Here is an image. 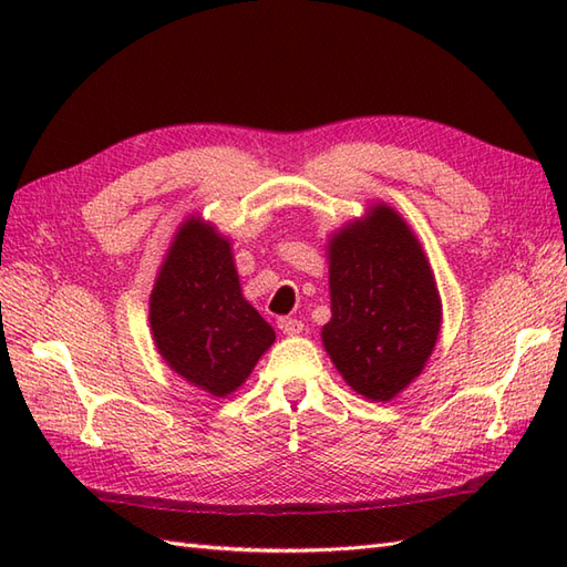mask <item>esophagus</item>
Returning a JSON list of instances; mask_svg holds the SVG:
<instances>
[{
	"instance_id": "1",
	"label": "esophagus",
	"mask_w": 567,
	"mask_h": 567,
	"mask_svg": "<svg viewBox=\"0 0 567 567\" xmlns=\"http://www.w3.org/2000/svg\"><path fill=\"white\" fill-rule=\"evenodd\" d=\"M277 327H280V331L285 336H299L305 331V323L297 321V319H280V321H277Z\"/></svg>"
}]
</instances>
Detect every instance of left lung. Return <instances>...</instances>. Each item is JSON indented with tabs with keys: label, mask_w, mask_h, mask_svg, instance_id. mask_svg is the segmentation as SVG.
I'll return each mask as SVG.
<instances>
[{
	"label": "left lung",
	"mask_w": 567,
	"mask_h": 567,
	"mask_svg": "<svg viewBox=\"0 0 567 567\" xmlns=\"http://www.w3.org/2000/svg\"><path fill=\"white\" fill-rule=\"evenodd\" d=\"M331 321L321 343L348 388L390 402L412 384L441 331V295L412 226L390 204H370L327 244Z\"/></svg>",
	"instance_id": "obj_1"
}]
</instances>
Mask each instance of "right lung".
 Returning <instances> with one entry per match:
<instances>
[{
  "instance_id": "add662e5",
  "label": "right lung",
  "mask_w": 567,
  "mask_h": 567,
  "mask_svg": "<svg viewBox=\"0 0 567 567\" xmlns=\"http://www.w3.org/2000/svg\"><path fill=\"white\" fill-rule=\"evenodd\" d=\"M155 348L192 388L228 396L275 343V331L240 292L231 240L192 214L177 226L148 299Z\"/></svg>"
}]
</instances>
